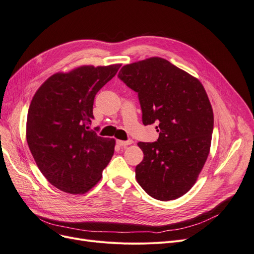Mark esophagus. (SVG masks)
Instances as JSON below:
<instances>
[{
	"label": "esophagus",
	"instance_id": "obj_1",
	"mask_svg": "<svg viewBox=\"0 0 254 254\" xmlns=\"http://www.w3.org/2000/svg\"><path fill=\"white\" fill-rule=\"evenodd\" d=\"M117 144H118L119 146H121V147H126V146H128V145L133 144V140H132V139H128V140H118Z\"/></svg>",
	"mask_w": 254,
	"mask_h": 254
}]
</instances>
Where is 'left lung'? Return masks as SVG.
Returning <instances> with one entry per match:
<instances>
[{"mask_svg": "<svg viewBox=\"0 0 254 254\" xmlns=\"http://www.w3.org/2000/svg\"><path fill=\"white\" fill-rule=\"evenodd\" d=\"M118 77L137 93L143 124H158L156 141L137 144L144 152L137 182L154 199L181 197L195 185L210 149L214 114L203 85L159 57L126 64Z\"/></svg>", "mask_w": 254, "mask_h": 254, "instance_id": "1", "label": "left lung"}]
</instances>
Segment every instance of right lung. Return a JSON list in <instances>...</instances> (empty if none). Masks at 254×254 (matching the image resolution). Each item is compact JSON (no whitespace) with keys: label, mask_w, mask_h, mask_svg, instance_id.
I'll return each instance as SVG.
<instances>
[{"label":"right lung","mask_w":254,"mask_h":254,"mask_svg":"<svg viewBox=\"0 0 254 254\" xmlns=\"http://www.w3.org/2000/svg\"><path fill=\"white\" fill-rule=\"evenodd\" d=\"M120 66L83 65L57 73L45 81L31 101L27 143L40 172L60 190L86 192L102 177L114 155L116 140L88 129L95 97Z\"/></svg>","instance_id":"add662e5"}]
</instances>
